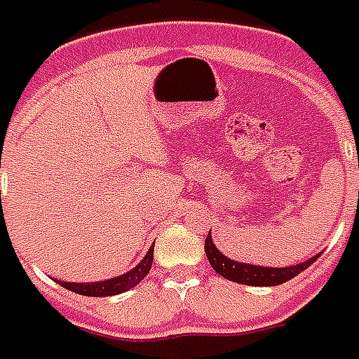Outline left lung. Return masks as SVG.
Segmentation results:
<instances>
[{
  "mask_svg": "<svg viewBox=\"0 0 359 359\" xmlns=\"http://www.w3.org/2000/svg\"><path fill=\"white\" fill-rule=\"evenodd\" d=\"M205 252L208 258L210 265L214 267L215 273H219L221 276H225L226 280L238 282V284L245 285H278L284 282L291 280L293 276L308 269L313 262L317 260V256L306 260L304 264L291 265V267H258V265L250 264H240L226 258L225 255H221L219 250L215 249L212 238L205 240Z\"/></svg>",
  "mask_w": 359,
  "mask_h": 359,
  "instance_id": "8db88e82",
  "label": "left lung"
}]
</instances>
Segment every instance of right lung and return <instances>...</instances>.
<instances>
[{
  "mask_svg": "<svg viewBox=\"0 0 359 359\" xmlns=\"http://www.w3.org/2000/svg\"><path fill=\"white\" fill-rule=\"evenodd\" d=\"M153 247L149 249V252L144 256V260L140 262L133 271L125 273L121 276H116V278H110V280L103 282H90V284H74V282H58V284L66 287V290L79 293V295H88V297H110L118 295V293H123V291L130 290L134 285H138L140 282L144 280L147 273L151 269V264H153Z\"/></svg>",
  "mask_w": 359,
  "mask_h": 359,
  "instance_id": "right-lung-1",
  "label": "right lung"
}]
</instances>
